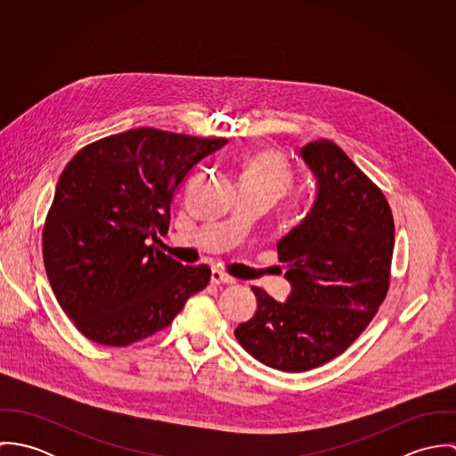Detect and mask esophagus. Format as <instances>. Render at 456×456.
Instances as JSON below:
<instances>
[{
    "label": "esophagus",
    "mask_w": 456,
    "mask_h": 456,
    "mask_svg": "<svg viewBox=\"0 0 456 456\" xmlns=\"http://www.w3.org/2000/svg\"><path fill=\"white\" fill-rule=\"evenodd\" d=\"M210 279H212L214 284H235V279L230 277V275H226V273L221 272L219 268H214V270H212Z\"/></svg>",
    "instance_id": "34e87169"
}]
</instances>
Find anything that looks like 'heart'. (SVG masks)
Segmentation results:
<instances>
[{
	"instance_id": "1",
	"label": "heart",
	"mask_w": 456,
	"mask_h": 456,
	"mask_svg": "<svg viewBox=\"0 0 456 456\" xmlns=\"http://www.w3.org/2000/svg\"><path fill=\"white\" fill-rule=\"evenodd\" d=\"M240 186H251L279 200L293 186V172L288 161L275 151H251L240 165Z\"/></svg>"
}]
</instances>
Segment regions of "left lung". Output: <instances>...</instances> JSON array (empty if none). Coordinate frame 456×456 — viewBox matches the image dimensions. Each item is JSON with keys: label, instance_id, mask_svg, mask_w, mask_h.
<instances>
[{"label": "left lung", "instance_id": "obj_1", "mask_svg": "<svg viewBox=\"0 0 456 456\" xmlns=\"http://www.w3.org/2000/svg\"><path fill=\"white\" fill-rule=\"evenodd\" d=\"M302 156L318 177L307 217L277 242L293 291L286 302L253 286L258 311L237 326L258 362L305 372L342 354L379 311L390 289L395 223L383 191L331 140Z\"/></svg>", "mask_w": 456, "mask_h": 456}]
</instances>
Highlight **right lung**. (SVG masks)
Listing matches in <instances>:
<instances>
[{
  "mask_svg": "<svg viewBox=\"0 0 456 456\" xmlns=\"http://www.w3.org/2000/svg\"><path fill=\"white\" fill-rule=\"evenodd\" d=\"M226 138L134 128L82 147L66 165L42 230L51 288L75 328L125 347L172 325L210 281L147 239L165 235L190 170Z\"/></svg>",
  "mask_w": 456,
  "mask_h": 456,
  "instance_id": "add662e5",
  "label": "right lung"
}]
</instances>
